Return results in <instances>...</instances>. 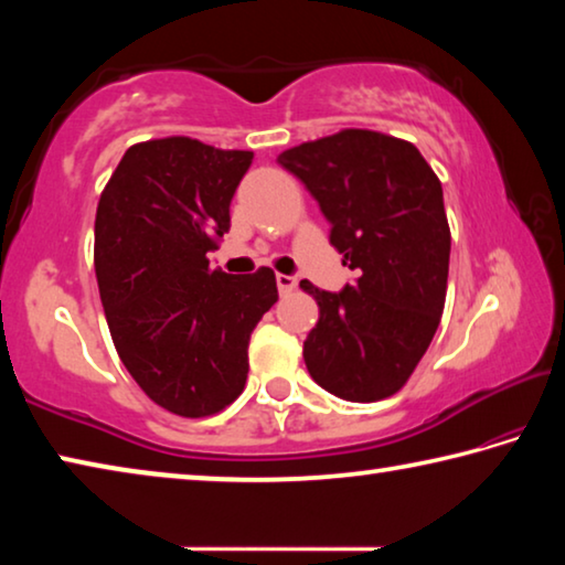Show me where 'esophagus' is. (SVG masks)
<instances>
[{
  "label": "esophagus",
  "mask_w": 565,
  "mask_h": 565,
  "mask_svg": "<svg viewBox=\"0 0 565 565\" xmlns=\"http://www.w3.org/2000/svg\"><path fill=\"white\" fill-rule=\"evenodd\" d=\"M276 286H279V294H291L299 281L294 279V276H286V274H276Z\"/></svg>",
  "instance_id": "34e87169"
}]
</instances>
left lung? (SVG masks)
I'll return each instance as SVG.
<instances>
[{"label": "left lung", "instance_id": "1", "mask_svg": "<svg viewBox=\"0 0 565 565\" xmlns=\"http://www.w3.org/2000/svg\"><path fill=\"white\" fill-rule=\"evenodd\" d=\"M317 199L329 242L359 271L341 294L299 286L319 303L303 341L311 379L329 394L371 404L414 374L441 323L451 228L441 181L406 139L341 129L279 154Z\"/></svg>", "mask_w": 565, "mask_h": 565}]
</instances>
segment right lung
Masks as SVG:
<instances>
[{
    "label": "right lung",
    "mask_w": 565,
    "mask_h": 565,
    "mask_svg": "<svg viewBox=\"0 0 565 565\" xmlns=\"http://www.w3.org/2000/svg\"><path fill=\"white\" fill-rule=\"evenodd\" d=\"M252 159L191 137L139 141L99 196L94 271L114 349L169 414L204 418L234 404L252 331L279 299L269 266L232 276L206 259Z\"/></svg>",
    "instance_id": "1"
}]
</instances>
